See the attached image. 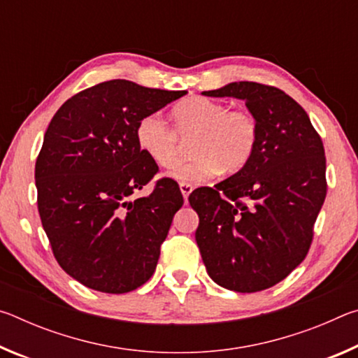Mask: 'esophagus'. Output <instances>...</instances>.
Returning a JSON list of instances; mask_svg holds the SVG:
<instances>
[{
    "label": "esophagus",
    "instance_id": "esophagus-1",
    "mask_svg": "<svg viewBox=\"0 0 358 358\" xmlns=\"http://www.w3.org/2000/svg\"><path fill=\"white\" fill-rule=\"evenodd\" d=\"M192 185H189V183H180V191H181V194H183V197H185V201H187V197H189V194L192 192Z\"/></svg>",
    "mask_w": 358,
    "mask_h": 358
}]
</instances>
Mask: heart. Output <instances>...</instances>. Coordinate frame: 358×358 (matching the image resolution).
<instances>
[{"label": "heart", "mask_w": 358, "mask_h": 358, "mask_svg": "<svg viewBox=\"0 0 358 358\" xmlns=\"http://www.w3.org/2000/svg\"><path fill=\"white\" fill-rule=\"evenodd\" d=\"M172 118L175 131L157 113L145 115L136 126V142L157 167L169 169L178 159V137H192L191 159L169 172V177L183 183L207 181L217 171L237 173L256 151L259 124L246 108H229L221 101L191 98L173 108Z\"/></svg>", "instance_id": "heart-1"}]
</instances>
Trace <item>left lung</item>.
<instances>
[{
    "mask_svg": "<svg viewBox=\"0 0 358 358\" xmlns=\"http://www.w3.org/2000/svg\"><path fill=\"white\" fill-rule=\"evenodd\" d=\"M202 94L243 99L259 141L240 172L189 196L199 215L197 246L216 284L259 292L282 281L310 251L327 194L322 138L280 88L234 82Z\"/></svg>",
    "mask_w": 358,
    "mask_h": 358,
    "instance_id": "left-lung-1",
    "label": "left lung"
}]
</instances>
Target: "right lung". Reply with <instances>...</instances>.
I'll use <instances>...</instances> for the list:
<instances>
[{
    "label": "right lung",
    "mask_w": 358,
    "mask_h": 358,
    "mask_svg": "<svg viewBox=\"0 0 358 358\" xmlns=\"http://www.w3.org/2000/svg\"><path fill=\"white\" fill-rule=\"evenodd\" d=\"M185 94L117 78L77 93L53 115L36 159L38 210L57 262L83 286L126 294L155 273L183 196L162 178L132 201L157 172L137 147L136 126Z\"/></svg>",
    "instance_id": "obj_1"
}]
</instances>
